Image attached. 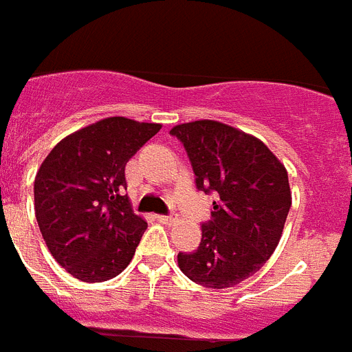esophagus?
Returning a JSON list of instances; mask_svg holds the SVG:
<instances>
[{
  "mask_svg": "<svg viewBox=\"0 0 352 352\" xmlns=\"http://www.w3.org/2000/svg\"><path fill=\"white\" fill-rule=\"evenodd\" d=\"M158 217L160 223H165V225H173V223H176V217L174 216H156Z\"/></svg>",
  "mask_w": 352,
  "mask_h": 352,
  "instance_id": "34e87169",
  "label": "esophagus"
}]
</instances>
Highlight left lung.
Returning a JSON list of instances; mask_svg holds the SVG:
<instances>
[{"label": "left lung", "mask_w": 352, "mask_h": 352, "mask_svg": "<svg viewBox=\"0 0 352 352\" xmlns=\"http://www.w3.org/2000/svg\"><path fill=\"white\" fill-rule=\"evenodd\" d=\"M170 135L187 151L196 187L216 194L201 243L190 254H178L179 270L212 289L243 283L280 241L292 207L286 167L259 138L221 122H187Z\"/></svg>", "instance_id": "8db88e82"}]
</instances>
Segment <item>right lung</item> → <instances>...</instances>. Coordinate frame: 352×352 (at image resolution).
Listing matches in <instances>:
<instances>
[{
    "label": "right lung",
    "mask_w": 352,
    "mask_h": 352,
    "mask_svg": "<svg viewBox=\"0 0 352 352\" xmlns=\"http://www.w3.org/2000/svg\"><path fill=\"white\" fill-rule=\"evenodd\" d=\"M160 124L109 117L55 145L34 182L39 230L54 259L82 283H104L131 263L147 223L131 210L126 164Z\"/></svg>",
    "instance_id": "add662e5"
}]
</instances>
